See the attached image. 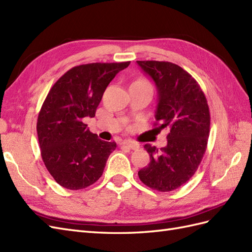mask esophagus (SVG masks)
Instances as JSON below:
<instances>
[{
	"instance_id": "34e87169",
	"label": "esophagus",
	"mask_w": 252,
	"mask_h": 252,
	"mask_svg": "<svg viewBox=\"0 0 252 252\" xmlns=\"http://www.w3.org/2000/svg\"><path fill=\"white\" fill-rule=\"evenodd\" d=\"M122 146H125V147L130 148V149H132V151H135V149H138L140 147V145L138 144V143H135V142L130 141V140H126V141L122 142Z\"/></svg>"
}]
</instances>
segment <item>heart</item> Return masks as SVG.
Listing matches in <instances>:
<instances>
[{"mask_svg": "<svg viewBox=\"0 0 252 252\" xmlns=\"http://www.w3.org/2000/svg\"><path fill=\"white\" fill-rule=\"evenodd\" d=\"M138 81H141V83H143V84H145V85L151 86V84H149L148 81H146V80H144V79H141V80H138ZM151 87H152V86H151Z\"/></svg>", "mask_w": 252, "mask_h": 252, "instance_id": "heart-1", "label": "heart"}]
</instances>
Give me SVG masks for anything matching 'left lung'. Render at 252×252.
<instances>
[{
  "instance_id": "1",
  "label": "left lung",
  "mask_w": 252,
  "mask_h": 252,
  "mask_svg": "<svg viewBox=\"0 0 252 252\" xmlns=\"http://www.w3.org/2000/svg\"><path fill=\"white\" fill-rule=\"evenodd\" d=\"M158 90L156 123L167 128V145L146 144L151 162L138 175L145 186L171 192L192 178L206 153L210 111L205 93L191 74L168 61H137Z\"/></svg>"
}]
</instances>
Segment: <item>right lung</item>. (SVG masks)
<instances>
[{
    "instance_id": "right-lung-1",
    "label": "right lung",
    "mask_w": 252,
    "mask_h": 252,
    "mask_svg": "<svg viewBox=\"0 0 252 252\" xmlns=\"http://www.w3.org/2000/svg\"><path fill=\"white\" fill-rule=\"evenodd\" d=\"M130 61L87 63L72 67L47 94L38 115L41 157L55 181L69 189L93 185L117 148L92 133L85 118H94L107 86Z\"/></svg>"
}]
</instances>
